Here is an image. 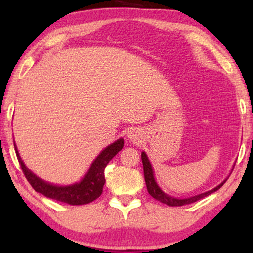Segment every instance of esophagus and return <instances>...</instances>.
<instances>
[{
	"label": "esophagus",
	"mask_w": 253,
	"mask_h": 253,
	"mask_svg": "<svg viewBox=\"0 0 253 253\" xmlns=\"http://www.w3.org/2000/svg\"><path fill=\"white\" fill-rule=\"evenodd\" d=\"M127 138H130L132 141H138L139 140V132L134 129L130 130L129 132H127Z\"/></svg>",
	"instance_id": "esophagus-1"
}]
</instances>
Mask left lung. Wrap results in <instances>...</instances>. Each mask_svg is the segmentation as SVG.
Here are the masks:
<instances>
[{"label":"left lung","mask_w":253,"mask_h":253,"mask_svg":"<svg viewBox=\"0 0 253 253\" xmlns=\"http://www.w3.org/2000/svg\"><path fill=\"white\" fill-rule=\"evenodd\" d=\"M141 161H143L144 177H145V182H146L148 193H150V195L153 197L154 199H157V200H159V202L164 203L168 206H183V205H188V204L195 203V202H197V200L202 199V198H204V197L210 196L211 193L215 192L216 190H219L221 186L224 184V182L227 181V179H226V181H223L222 183H221V184L217 185L216 188H214L213 190H210V191H207V192H204V193H200V195L190 197V198L177 199V198H174V197H171V196H168L167 193H165L160 188H159L157 182H155L153 169H152V165H151L150 160H148L147 155H146V153H145V152H141Z\"/></svg>","instance_id":"1"}]
</instances>
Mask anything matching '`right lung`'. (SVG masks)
I'll list each match as a JSON object with an SVG mask.
<instances>
[{
    "instance_id": "obj_1",
    "label": "right lung",
    "mask_w": 253,
    "mask_h": 253,
    "mask_svg": "<svg viewBox=\"0 0 253 253\" xmlns=\"http://www.w3.org/2000/svg\"><path fill=\"white\" fill-rule=\"evenodd\" d=\"M124 141L122 138L117 139L115 143L107 146L101 153H100L93 164L89 167L87 174L84 176L79 183H75L72 185L60 186L53 185L50 183L44 182L42 179L34 175L29 168L24 165L22 158L19 157L18 151L15 145L16 155L18 159L20 167L25 175V177L32 188L37 192L48 197L50 199H55L57 202L67 203L69 205H84L99 198L102 193V188L105 185V168L108 162L119 153L123 148Z\"/></svg>"
}]
</instances>
